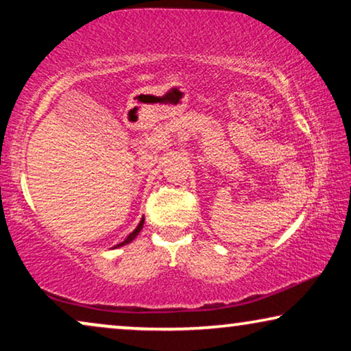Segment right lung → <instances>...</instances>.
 Instances as JSON below:
<instances>
[{"mask_svg": "<svg viewBox=\"0 0 351 351\" xmlns=\"http://www.w3.org/2000/svg\"><path fill=\"white\" fill-rule=\"evenodd\" d=\"M143 222H145V219H143V217H142V220H141V223H138V225H137V227H136V230H134V232H132L131 234H129V237H128L126 239H124V241H123V243H119V244H117V246H114V247H121V246H124V244H129V243H131V241H132V239H134V238H136L138 233H141V230H142V227H143Z\"/></svg>", "mask_w": 351, "mask_h": 351, "instance_id": "right-lung-1", "label": "right lung"}]
</instances>
